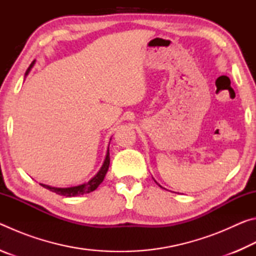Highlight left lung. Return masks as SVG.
Returning <instances> with one entry per match:
<instances>
[{"label":"left lung","mask_w":256,"mask_h":256,"mask_svg":"<svg viewBox=\"0 0 256 256\" xmlns=\"http://www.w3.org/2000/svg\"><path fill=\"white\" fill-rule=\"evenodd\" d=\"M159 186H160V185H159ZM160 188H162V186H160Z\"/></svg>","instance_id":"left-lung-1"}]
</instances>
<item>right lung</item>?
Returning a JSON list of instances; mask_svg holds the SVG:
<instances>
[{
    "label": "right lung",
    "mask_w": 256,
    "mask_h": 256,
    "mask_svg": "<svg viewBox=\"0 0 256 256\" xmlns=\"http://www.w3.org/2000/svg\"><path fill=\"white\" fill-rule=\"evenodd\" d=\"M34 64V60H32V63L30 64V66L28 68V70L26 71L24 76H28V73L30 72V70H32ZM110 148H108L107 154H106V158H105V160H104L102 168L99 170L97 174L94 175L92 180L86 182V183H84V184L78 185V186H72V188H52V186H50V185H45V184H40V185L42 186V188H45L47 190H52V192L58 194V196H64L68 198L78 196H82V194H86V193H90V192H92V190H96L98 186L100 185L104 178H105V175L108 170V167H110Z\"/></svg>",
    "instance_id": "right-lung-1"
}]
</instances>
